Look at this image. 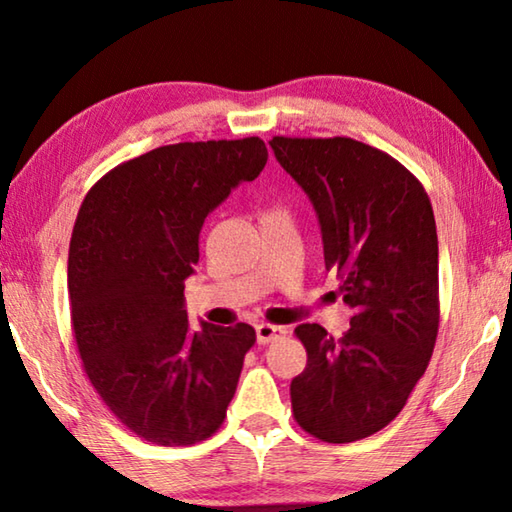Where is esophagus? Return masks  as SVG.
<instances>
[{
    "label": "esophagus",
    "instance_id": "obj_1",
    "mask_svg": "<svg viewBox=\"0 0 512 512\" xmlns=\"http://www.w3.org/2000/svg\"><path fill=\"white\" fill-rule=\"evenodd\" d=\"M255 332H257V343L259 345H268V343H273L277 339H284V336H287V329H284V327L264 325V323L257 325Z\"/></svg>",
    "mask_w": 512,
    "mask_h": 512
}]
</instances>
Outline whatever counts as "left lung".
<instances>
[{"label": "left lung", "instance_id": "obj_1", "mask_svg": "<svg viewBox=\"0 0 512 512\" xmlns=\"http://www.w3.org/2000/svg\"><path fill=\"white\" fill-rule=\"evenodd\" d=\"M282 169L314 205L325 268L352 309L341 339L318 323L296 336L307 368L291 381L296 422L325 443L368 438L397 418L438 336V235L418 178L372 146L273 137Z\"/></svg>", "mask_w": 512, "mask_h": 512}]
</instances>
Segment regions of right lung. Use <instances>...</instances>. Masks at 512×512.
Returning <instances> with one entry per match:
<instances>
[{
  "label": "right lung",
  "mask_w": 512,
  "mask_h": 512,
  "mask_svg": "<svg viewBox=\"0 0 512 512\" xmlns=\"http://www.w3.org/2000/svg\"><path fill=\"white\" fill-rule=\"evenodd\" d=\"M268 160L259 137L180 142L108 171L79 210L67 289L76 348L92 386L137 436L185 447L221 427L255 329L201 320L185 280L207 214Z\"/></svg>",
  "instance_id": "right-lung-1"
}]
</instances>
